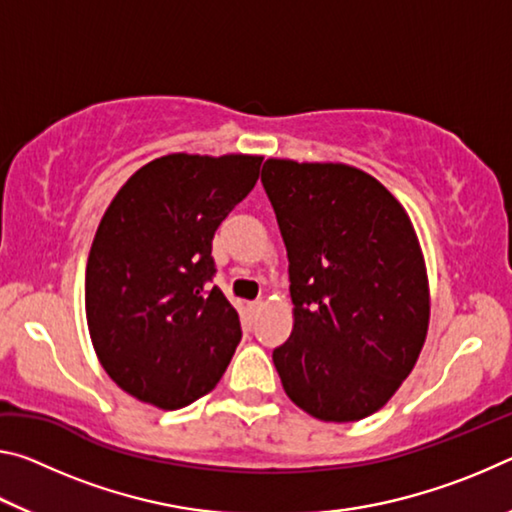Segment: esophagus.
I'll return each instance as SVG.
<instances>
[{"label": "esophagus", "instance_id": "esophagus-1", "mask_svg": "<svg viewBox=\"0 0 512 512\" xmlns=\"http://www.w3.org/2000/svg\"><path fill=\"white\" fill-rule=\"evenodd\" d=\"M262 309H264V302H262V300L248 302V305H246V311H248L250 318H257L259 314H262Z\"/></svg>", "mask_w": 512, "mask_h": 512}]
</instances>
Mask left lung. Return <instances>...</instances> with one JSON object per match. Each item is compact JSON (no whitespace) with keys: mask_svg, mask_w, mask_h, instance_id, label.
Masks as SVG:
<instances>
[{"mask_svg":"<svg viewBox=\"0 0 512 512\" xmlns=\"http://www.w3.org/2000/svg\"><path fill=\"white\" fill-rule=\"evenodd\" d=\"M262 183L289 257L293 329L273 350L291 402L323 422L377 413L429 329V277L402 203L341 162L268 158Z\"/></svg>","mask_w":512,"mask_h":512,"instance_id":"left-lung-1","label":"left lung"}]
</instances>
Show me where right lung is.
<instances>
[{
    "mask_svg": "<svg viewBox=\"0 0 512 512\" xmlns=\"http://www.w3.org/2000/svg\"><path fill=\"white\" fill-rule=\"evenodd\" d=\"M262 155L169 153L112 198L85 268L90 339L110 379L158 409L219 384L241 341L237 309L214 275L212 239L250 194Z\"/></svg>",
    "mask_w": 512,
    "mask_h": 512,
    "instance_id": "right-lung-1",
    "label": "right lung"
}]
</instances>
